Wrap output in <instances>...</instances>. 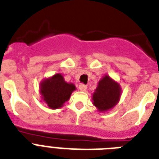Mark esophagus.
<instances>
[{
	"mask_svg": "<svg viewBox=\"0 0 159 159\" xmlns=\"http://www.w3.org/2000/svg\"><path fill=\"white\" fill-rule=\"evenodd\" d=\"M78 88H79L80 91H82V92H86V90H87V86L84 84H80Z\"/></svg>",
	"mask_w": 159,
	"mask_h": 159,
	"instance_id": "1",
	"label": "esophagus"
}]
</instances>
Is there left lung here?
I'll list each match as a JSON object with an SVG mask.
<instances>
[{"label":"left lung","mask_w":159,"mask_h":159,"mask_svg":"<svg viewBox=\"0 0 159 159\" xmlns=\"http://www.w3.org/2000/svg\"><path fill=\"white\" fill-rule=\"evenodd\" d=\"M120 94V85L106 75L98 82L92 96V103L101 112L109 111L118 103Z\"/></svg>","instance_id":"8db88e82"}]
</instances>
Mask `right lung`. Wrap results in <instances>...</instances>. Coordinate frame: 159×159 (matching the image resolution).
<instances>
[{
  "label": "right lung",
  "instance_id": "add662e5",
  "mask_svg": "<svg viewBox=\"0 0 159 159\" xmlns=\"http://www.w3.org/2000/svg\"><path fill=\"white\" fill-rule=\"evenodd\" d=\"M39 89L42 99L48 107L57 109L69 100L76 87L74 84L65 82L62 74L57 73L52 77L43 80Z\"/></svg>",
  "mask_w": 159,
  "mask_h": 159
}]
</instances>
